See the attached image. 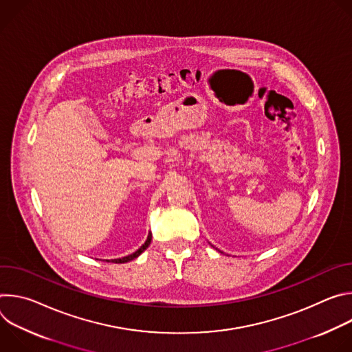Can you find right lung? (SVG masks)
<instances>
[{
    "label": "right lung",
    "mask_w": 352,
    "mask_h": 352,
    "mask_svg": "<svg viewBox=\"0 0 352 352\" xmlns=\"http://www.w3.org/2000/svg\"><path fill=\"white\" fill-rule=\"evenodd\" d=\"M150 242H152V232H150L148 235H147V239L144 241V243L136 250V252H133L132 255H128V256H124V258H120V259H114L113 262H116V263H126V262H129V261H132V259H135V258H138L143 250L150 245Z\"/></svg>",
    "instance_id": "right-lung-1"
}]
</instances>
